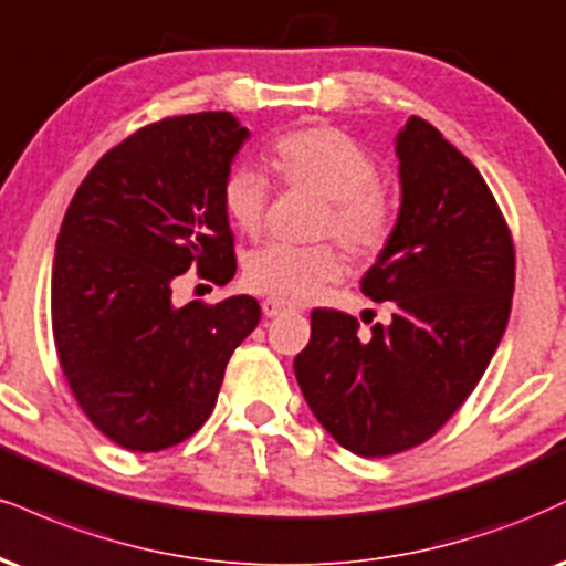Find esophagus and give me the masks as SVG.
I'll use <instances>...</instances> for the list:
<instances>
[{"instance_id":"34e87169","label":"esophagus","mask_w":566,"mask_h":566,"mask_svg":"<svg viewBox=\"0 0 566 566\" xmlns=\"http://www.w3.org/2000/svg\"><path fill=\"white\" fill-rule=\"evenodd\" d=\"M261 308H263L265 318H274V316H279V313L287 311V305H284L282 301H274V297H265V301L261 303Z\"/></svg>"}]
</instances>
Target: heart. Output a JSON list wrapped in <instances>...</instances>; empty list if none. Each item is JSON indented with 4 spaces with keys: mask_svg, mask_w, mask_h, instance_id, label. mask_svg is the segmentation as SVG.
<instances>
[{
    "mask_svg": "<svg viewBox=\"0 0 566 566\" xmlns=\"http://www.w3.org/2000/svg\"><path fill=\"white\" fill-rule=\"evenodd\" d=\"M276 174L292 187H305L326 200L322 221L353 258L369 261L390 242L395 206L379 187L377 160L353 136L335 126L292 128L271 145ZM269 179L250 163L231 166L221 181V208L242 234H258L269 208ZM345 274L343 255L329 244L292 248L271 242L244 255L242 279L258 295L284 303L313 301Z\"/></svg>",
    "mask_w": 566,
    "mask_h": 566,
    "instance_id": "heart-1",
    "label": "heart"
}]
</instances>
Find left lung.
<instances>
[{"instance_id": "left-lung-1", "label": "left lung", "mask_w": 566, "mask_h": 566, "mask_svg": "<svg viewBox=\"0 0 566 566\" xmlns=\"http://www.w3.org/2000/svg\"><path fill=\"white\" fill-rule=\"evenodd\" d=\"M400 210L360 279L390 324L360 335L348 313L316 308L295 377L313 417L356 455H392L430 440L485 374L506 332L514 244L472 160L427 120L395 136Z\"/></svg>"}]
</instances>
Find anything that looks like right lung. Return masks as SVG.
Masks as SVG:
<instances>
[{"instance_id": "right-lung-1", "label": "right lung", "mask_w": 566, "mask_h": 566, "mask_svg": "<svg viewBox=\"0 0 566 566\" xmlns=\"http://www.w3.org/2000/svg\"><path fill=\"white\" fill-rule=\"evenodd\" d=\"M250 132L231 113L166 118L113 147L81 181L52 263V335L78 406L136 453L187 440L213 411L223 371L261 322L234 295L174 303L189 269L237 271L221 181Z\"/></svg>"}]
</instances>
